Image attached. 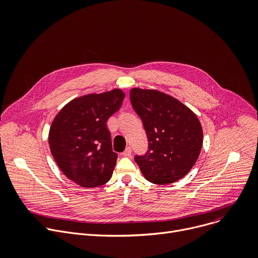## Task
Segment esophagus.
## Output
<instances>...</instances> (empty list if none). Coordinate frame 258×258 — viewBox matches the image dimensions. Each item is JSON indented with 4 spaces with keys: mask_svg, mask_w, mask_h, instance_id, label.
I'll return each mask as SVG.
<instances>
[{
    "mask_svg": "<svg viewBox=\"0 0 258 258\" xmlns=\"http://www.w3.org/2000/svg\"><path fill=\"white\" fill-rule=\"evenodd\" d=\"M131 154H132V148L131 147H126L125 150L122 152V156H124V157H130Z\"/></svg>",
    "mask_w": 258,
    "mask_h": 258,
    "instance_id": "1",
    "label": "esophagus"
}]
</instances>
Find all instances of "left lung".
<instances>
[{"instance_id":"left-lung-1","label":"left lung","mask_w":258,"mask_h":258,"mask_svg":"<svg viewBox=\"0 0 258 258\" xmlns=\"http://www.w3.org/2000/svg\"><path fill=\"white\" fill-rule=\"evenodd\" d=\"M130 98L147 136V151L135 156L144 177L156 184L179 180L192 169L202 147L197 116L176 98L158 90L134 88Z\"/></svg>"}]
</instances>
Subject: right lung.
Listing matches in <instances>:
<instances>
[{
    "label": "right lung",
    "instance_id": "1",
    "mask_svg": "<svg viewBox=\"0 0 258 258\" xmlns=\"http://www.w3.org/2000/svg\"><path fill=\"white\" fill-rule=\"evenodd\" d=\"M123 99L124 93L119 89L76 98L51 123V154L62 172L79 185L100 186L112 177L117 153L112 149L107 121Z\"/></svg>",
    "mask_w": 258,
    "mask_h": 258
}]
</instances>
